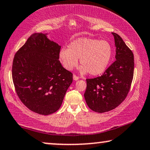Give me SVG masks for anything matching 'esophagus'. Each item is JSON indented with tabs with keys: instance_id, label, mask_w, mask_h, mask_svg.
<instances>
[{
	"instance_id": "1",
	"label": "esophagus",
	"mask_w": 150,
	"mask_h": 150,
	"mask_svg": "<svg viewBox=\"0 0 150 150\" xmlns=\"http://www.w3.org/2000/svg\"><path fill=\"white\" fill-rule=\"evenodd\" d=\"M73 79H74V81H77V80L79 79V77L78 76H76V75L74 74L73 75Z\"/></svg>"
}]
</instances>
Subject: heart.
Masks as SVG:
<instances>
[{
  "label": "heart",
  "mask_w": 150,
  "mask_h": 150,
  "mask_svg": "<svg viewBox=\"0 0 150 150\" xmlns=\"http://www.w3.org/2000/svg\"><path fill=\"white\" fill-rule=\"evenodd\" d=\"M113 55V49L107 40L96 38H81L73 40L60 50L59 60L67 70H72L80 63V71L90 75L102 74L110 65Z\"/></svg>",
  "instance_id": "b5f03b06"
}]
</instances>
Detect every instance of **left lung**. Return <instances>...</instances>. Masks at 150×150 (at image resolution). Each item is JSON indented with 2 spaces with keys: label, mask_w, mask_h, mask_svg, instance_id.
Returning a JSON list of instances; mask_svg holds the SVG:
<instances>
[{
  "label": "left lung",
  "mask_w": 150,
  "mask_h": 150,
  "mask_svg": "<svg viewBox=\"0 0 150 150\" xmlns=\"http://www.w3.org/2000/svg\"><path fill=\"white\" fill-rule=\"evenodd\" d=\"M112 34L116 47V61L100 76L86 79L85 99L89 108L98 113L114 110L125 100L134 76V61L132 50L119 35Z\"/></svg>",
  "instance_id": "1"
}]
</instances>
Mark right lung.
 Masks as SVG:
<instances>
[{
    "label": "right lung",
    "mask_w": 150,
    "mask_h": 150,
    "mask_svg": "<svg viewBox=\"0 0 150 150\" xmlns=\"http://www.w3.org/2000/svg\"><path fill=\"white\" fill-rule=\"evenodd\" d=\"M61 46L34 33L15 54L12 79L21 102L35 113L49 115L63 103L73 74L62 66Z\"/></svg>",
    "instance_id": "add662e5"
}]
</instances>
